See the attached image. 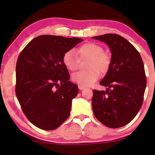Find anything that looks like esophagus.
Wrapping results in <instances>:
<instances>
[{"instance_id":"34e87169","label":"esophagus","mask_w":155,"mask_h":155,"mask_svg":"<svg viewBox=\"0 0 155 155\" xmlns=\"http://www.w3.org/2000/svg\"><path fill=\"white\" fill-rule=\"evenodd\" d=\"M78 89H79L80 90H83L85 89V87H83V86H81V85H78Z\"/></svg>"}]
</instances>
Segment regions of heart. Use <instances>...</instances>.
Masks as SVG:
<instances>
[{
    "instance_id": "b5f03b06",
    "label": "heart",
    "mask_w": 155,
    "mask_h": 155,
    "mask_svg": "<svg viewBox=\"0 0 155 155\" xmlns=\"http://www.w3.org/2000/svg\"><path fill=\"white\" fill-rule=\"evenodd\" d=\"M77 53L81 59L90 58L87 71H79L72 75V79L78 85L90 86L98 79L101 73L108 71L111 63V56L104 52L101 46L96 43H86L77 50ZM63 64L70 71L77 70L79 59L76 52L70 50L65 52L62 57Z\"/></svg>"
}]
</instances>
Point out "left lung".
<instances>
[{
    "instance_id": "8db88e82",
    "label": "left lung",
    "mask_w": 155,
    "mask_h": 155,
    "mask_svg": "<svg viewBox=\"0 0 155 155\" xmlns=\"http://www.w3.org/2000/svg\"><path fill=\"white\" fill-rule=\"evenodd\" d=\"M92 38L106 43L111 52V65L100 82L107 90L93 91L94 114L107 127H122L133 120L142 105L146 87L142 59L129 41L117 34Z\"/></svg>"
}]
</instances>
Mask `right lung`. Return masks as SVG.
Masks as SVG:
<instances>
[{
	"label": "right lung",
	"instance_id": "obj_1",
	"mask_svg": "<svg viewBox=\"0 0 155 155\" xmlns=\"http://www.w3.org/2000/svg\"><path fill=\"white\" fill-rule=\"evenodd\" d=\"M82 39L40 35L20 52L15 94L28 120L39 128L54 130L69 117L78 86L69 81L62 57Z\"/></svg>",
	"mask_w": 155,
	"mask_h": 155
}]
</instances>
